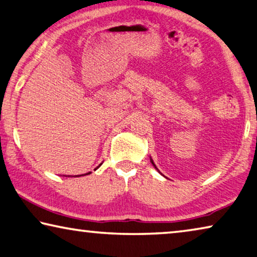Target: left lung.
<instances>
[{
  "instance_id": "left-lung-1",
  "label": "left lung",
  "mask_w": 257,
  "mask_h": 257,
  "mask_svg": "<svg viewBox=\"0 0 257 257\" xmlns=\"http://www.w3.org/2000/svg\"><path fill=\"white\" fill-rule=\"evenodd\" d=\"M152 164H153V161H152ZM153 166H154V167H156V165H154V164H153Z\"/></svg>"
}]
</instances>
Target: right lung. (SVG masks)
<instances>
[{"mask_svg":"<svg viewBox=\"0 0 257 257\" xmlns=\"http://www.w3.org/2000/svg\"><path fill=\"white\" fill-rule=\"evenodd\" d=\"M88 174H90V173H88Z\"/></svg>","mask_w":257,"mask_h":257,"instance_id":"1","label":"right lung"}]
</instances>
